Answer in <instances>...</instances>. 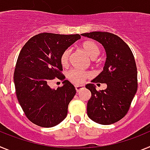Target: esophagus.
Segmentation results:
<instances>
[{
  "instance_id": "obj_1",
  "label": "esophagus",
  "mask_w": 150,
  "mask_h": 150,
  "mask_svg": "<svg viewBox=\"0 0 150 150\" xmlns=\"http://www.w3.org/2000/svg\"><path fill=\"white\" fill-rule=\"evenodd\" d=\"M75 88H76V91H77V92H79L80 90H82L84 88V86H82V85H80V86H75Z\"/></svg>"
}]
</instances>
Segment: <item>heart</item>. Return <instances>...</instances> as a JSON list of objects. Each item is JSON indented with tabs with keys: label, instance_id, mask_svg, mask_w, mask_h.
Here are the masks:
<instances>
[{
	"label": "heart",
	"instance_id": "heart-1",
	"mask_svg": "<svg viewBox=\"0 0 150 150\" xmlns=\"http://www.w3.org/2000/svg\"><path fill=\"white\" fill-rule=\"evenodd\" d=\"M82 49L86 52V53L91 59H95L100 55V50L98 44L94 41H86L82 44ZM71 49H67L62 53L60 56V62L62 66H66L68 64L69 58L71 55ZM68 79L74 84H81L86 80V79L91 76L90 73L83 71L78 69H71L67 73Z\"/></svg>",
	"mask_w": 150,
	"mask_h": 150
}]
</instances>
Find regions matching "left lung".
Masks as SVG:
<instances>
[{
    "mask_svg": "<svg viewBox=\"0 0 150 150\" xmlns=\"http://www.w3.org/2000/svg\"><path fill=\"white\" fill-rule=\"evenodd\" d=\"M81 35L101 43L107 54L104 70L91 83H106L107 87L97 91L92 83L86 86L91 93L87 115L98 124H112L126 115L137 90L134 57L129 46L116 34L93 31Z\"/></svg>",
    "mask_w": 150,
    "mask_h": 150,
    "instance_id": "1",
    "label": "left lung"
}]
</instances>
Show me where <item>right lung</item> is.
Here are the masks:
<instances>
[{"label": "right lung", "mask_w": 150, "mask_h": 150, "mask_svg": "<svg viewBox=\"0 0 150 150\" xmlns=\"http://www.w3.org/2000/svg\"><path fill=\"white\" fill-rule=\"evenodd\" d=\"M80 38L79 34L41 33L19 52L13 75L16 94L25 116L38 126L53 127L67 116L76 89L62 74L60 56ZM55 78L63 81V86L52 90L48 84Z\"/></svg>", "instance_id": "add662e5"}]
</instances>
